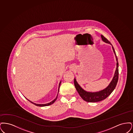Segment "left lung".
Instances as JSON below:
<instances>
[{
    "instance_id": "1",
    "label": "left lung",
    "mask_w": 133,
    "mask_h": 133,
    "mask_svg": "<svg viewBox=\"0 0 133 133\" xmlns=\"http://www.w3.org/2000/svg\"><path fill=\"white\" fill-rule=\"evenodd\" d=\"M101 36L102 39L103 41L105 42L106 43L112 45V44L110 43V42L108 40L107 38H105L103 35H101ZM112 48L116 58L117 68H116L115 73L112 81H111V82L110 83L109 85L106 88L98 92H93V93L88 92L83 90L78 84V83L77 82L75 78H74V82L75 87L76 88L77 92H78L79 94L84 101L88 102H97L102 101L105 99L106 98H107L112 93V92L114 91V89L115 88L117 85V84L118 83V78H119V69H118L119 63H118V58L116 56L115 51L114 50V48L113 46H112Z\"/></svg>"
}]
</instances>
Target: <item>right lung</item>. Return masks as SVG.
Here are the masks:
<instances>
[{
  "label": "right lung",
  "instance_id": "1",
  "mask_svg": "<svg viewBox=\"0 0 133 133\" xmlns=\"http://www.w3.org/2000/svg\"><path fill=\"white\" fill-rule=\"evenodd\" d=\"M61 82H60V83H59V88H60V84H61ZM59 89H58V92H59ZM57 96H57V97L53 100V101H52V102H50V103H47V104H35V103H33L32 102L30 101H29V100H28L27 99V100L29 101V102H30L31 103H32V104H34L35 105H36V106H39V107H44V106H49V105H51V104H52L53 103H54L55 102V101L56 100V99H57Z\"/></svg>",
  "mask_w": 133,
  "mask_h": 133
}]
</instances>
